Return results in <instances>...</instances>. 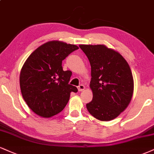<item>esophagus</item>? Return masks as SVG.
<instances>
[{
    "mask_svg": "<svg viewBox=\"0 0 154 154\" xmlns=\"http://www.w3.org/2000/svg\"><path fill=\"white\" fill-rule=\"evenodd\" d=\"M78 91L79 92H82V91H83V90H85V86L83 85H79L78 86Z\"/></svg>",
    "mask_w": 154,
    "mask_h": 154,
    "instance_id": "34e87169",
    "label": "esophagus"
}]
</instances>
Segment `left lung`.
Masks as SVG:
<instances>
[{"mask_svg": "<svg viewBox=\"0 0 154 154\" xmlns=\"http://www.w3.org/2000/svg\"><path fill=\"white\" fill-rule=\"evenodd\" d=\"M91 66L93 97L86 105L93 117L103 121L117 118L130 103L133 92L132 72L125 59L105 45H79Z\"/></svg>", "mask_w": 154, "mask_h": 154, "instance_id": "8db88e82", "label": "left lung"}]
</instances>
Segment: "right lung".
Listing matches in <instances>:
<instances>
[{
  "mask_svg": "<svg viewBox=\"0 0 154 154\" xmlns=\"http://www.w3.org/2000/svg\"><path fill=\"white\" fill-rule=\"evenodd\" d=\"M78 49L73 44L49 42L37 48L24 63L20 74L21 94L36 114L44 118L58 114L67 104L70 92H77L69 84L72 72L64 71L62 64Z\"/></svg>",
  "mask_w": 154,
  "mask_h": 154,
  "instance_id": "obj_1",
  "label": "right lung"
}]
</instances>
